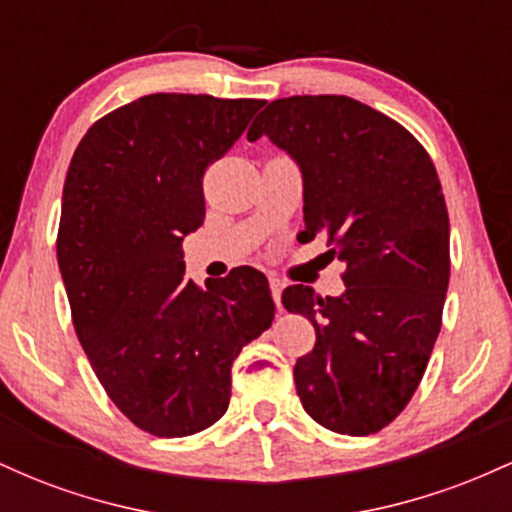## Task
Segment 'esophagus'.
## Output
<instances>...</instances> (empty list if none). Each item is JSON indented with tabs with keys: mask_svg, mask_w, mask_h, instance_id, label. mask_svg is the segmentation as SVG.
<instances>
[{
	"mask_svg": "<svg viewBox=\"0 0 512 512\" xmlns=\"http://www.w3.org/2000/svg\"><path fill=\"white\" fill-rule=\"evenodd\" d=\"M269 289H272V298L276 303V308L281 310V291H284V281L279 276H269Z\"/></svg>",
	"mask_w": 512,
	"mask_h": 512,
	"instance_id": "obj_1",
	"label": "esophagus"
}]
</instances>
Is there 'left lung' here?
<instances>
[{"mask_svg":"<svg viewBox=\"0 0 512 512\" xmlns=\"http://www.w3.org/2000/svg\"><path fill=\"white\" fill-rule=\"evenodd\" d=\"M269 137L303 173L305 238L346 264L342 296L289 286L281 303L315 327L293 368L303 409L344 436L383 431L414 397L443 320L450 221L431 156L399 122L349 96L272 101Z\"/></svg>","mask_w":512,"mask_h":512,"instance_id":"obj_1","label":"left lung"}]
</instances>
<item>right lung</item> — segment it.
<instances>
[{
    "label": "right lung",
    "mask_w": 512,
    "mask_h": 512,
    "mask_svg": "<svg viewBox=\"0 0 512 512\" xmlns=\"http://www.w3.org/2000/svg\"><path fill=\"white\" fill-rule=\"evenodd\" d=\"M264 101L151 93L93 122L62 192L57 262L76 337L115 407L158 438L221 419L240 349L272 325L264 274L185 279L204 170Z\"/></svg>",
    "instance_id": "right-lung-1"
}]
</instances>
